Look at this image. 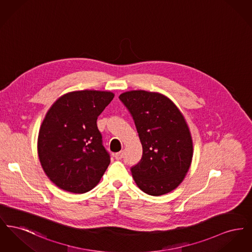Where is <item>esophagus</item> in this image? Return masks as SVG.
I'll use <instances>...</instances> for the list:
<instances>
[{"mask_svg":"<svg viewBox=\"0 0 252 252\" xmlns=\"http://www.w3.org/2000/svg\"><path fill=\"white\" fill-rule=\"evenodd\" d=\"M123 157H124V151H120V152L114 154V158H115L116 159H121Z\"/></svg>","mask_w":252,"mask_h":252,"instance_id":"1","label":"esophagus"}]
</instances>
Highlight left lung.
<instances>
[{
	"label": "left lung",
	"mask_w": 252,
	"mask_h": 252,
	"mask_svg": "<svg viewBox=\"0 0 252 252\" xmlns=\"http://www.w3.org/2000/svg\"><path fill=\"white\" fill-rule=\"evenodd\" d=\"M119 98L130 112L143 145L140 162L131 167L137 186L154 196L175 190L192 158V137L182 113L158 93L130 91Z\"/></svg>",
	"instance_id": "obj_1"
}]
</instances>
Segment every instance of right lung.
<instances>
[{
	"mask_svg": "<svg viewBox=\"0 0 252 252\" xmlns=\"http://www.w3.org/2000/svg\"><path fill=\"white\" fill-rule=\"evenodd\" d=\"M114 97L102 91H76L49 108L37 138L43 171L59 188L74 193L94 189L110 162L96 121Z\"/></svg>",
	"mask_w": 252,
	"mask_h": 252,
	"instance_id": "obj_1",
	"label": "right lung"
}]
</instances>
